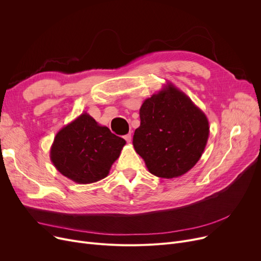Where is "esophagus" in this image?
<instances>
[{
    "instance_id": "1",
    "label": "esophagus",
    "mask_w": 261,
    "mask_h": 261,
    "mask_svg": "<svg viewBox=\"0 0 261 261\" xmlns=\"http://www.w3.org/2000/svg\"><path fill=\"white\" fill-rule=\"evenodd\" d=\"M123 139L126 140V142H127V143H131V141H132L131 134H127V135H125V136H123Z\"/></svg>"
}]
</instances>
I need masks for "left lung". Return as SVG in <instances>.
I'll return each mask as SVG.
<instances>
[{
	"label": "left lung",
	"mask_w": 261,
	"mask_h": 261,
	"mask_svg": "<svg viewBox=\"0 0 261 261\" xmlns=\"http://www.w3.org/2000/svg\"><path fill=\"white\" fill-rule=\"evenodd\" d=\"M140 118L133 146L150 173L172 179L198 163L208 140V119L184 92L167 82L143 102Z\"/></svg>",
	"instance_id": "obj_1"
}]
</instances>
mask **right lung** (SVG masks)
<instances>
[{
	"label": "right lung",
	"mask_w": 261,
	"mask_h": 261,
	"mask_svg": "<svg viewBox=\"0 0 261 261\" xmlns=\"http://www.w3.org/2000/svg\"><path fill=\"white\" fill-rule=\"evenodd\" d=\"M125 145V140L99 125L88 113H82L55 136L49 158L67 179L91 184L109 174Z\"/></svg>",
	"instance_id": "obj_1"
}]
</instances>
